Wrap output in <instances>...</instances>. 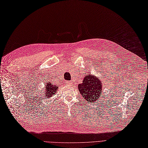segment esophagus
<instances>
[{"label":"esophagus","instance_id":"obj_1","mask_svg":"<svg viewBox=\"0 0 148 148\" xmlns=\"http://www.w3.org/2000/svg\"><path fill=\"white\" fill-rule=\"evenodd\" d=\"M66 84H67L68 85H72V84H72V82H71V81L66 82Z\"/></svg>","mask_w":148,"mask_h":148}]
</instances>
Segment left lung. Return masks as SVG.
<instances>
[{
    "mask_svg": "<svg viewBox=\"0 0 148 148\" xmlns=\"http://www.w3.org/2000/svg\"><path fill=\"white\" fill-rule=\"evenodd\" d=\"M102 85L100 79L95 77L94 75L90 74L85 75L83 83L78 84V86L84 99L88 102H93L101 96Z\"/></svg>",
    "mask_w": 148,
    "mask_h": 148,
    "instance_id": "1",
    "label": "left lung"
}]
</instances>
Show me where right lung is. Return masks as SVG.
Here are the masks:
<instances>
[{"label":"right lung","mask_w":148,"mask_h":148,"mask_svg":"<svg viewBox=\"0 0 148 148\" xmlns=\"http://www.w3.org/2000/svg\"><path fill=\"white\" fill-rule=\"evenodd\" d=\"M46 86V97H48V99H49L53 94H55L58 87L56 85H53L51 83H47Z\"/></svg>","instance_id":"add662e5"}]
</instances>
